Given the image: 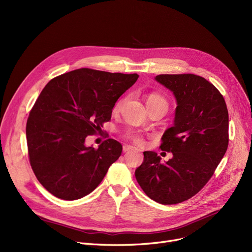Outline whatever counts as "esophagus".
<instances>
[{"label": "esophagus", "instance_id": "esophagus-1", "mask_svg": "<svg viewBox=\"0 0 252 252\" xmlns=\"http://www.w3.org/2000/svg\"><path fill=\"white\" fill-rule=\"evenodd\" d=\"M131 150H136V148L133 146H129V145H125L124 146V152H127V151H131Z\"/></svg>", "mask_w": 252, "mask_h": 252}]
</instances>
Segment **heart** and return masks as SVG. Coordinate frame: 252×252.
<instances>
[{
    "mask_svg": "<svg viewBox=\"0 0 252 252\" xmlns=\"http://www.w3.org/2000/svg\"><path fill=\"white\" fill-rule=\"evenodd\" d=\"M125 102H126V98H123V99L119 100V101L115 104V106H114V111L117 112V111L121 110V108L123 107V105L125 104ZM146 104H147V106L155 105V104H164L165 106H167L166 100H165L163 97H161L160 95L155 94V93H152V94H149V95L147 96ZM126 136H127L130 140H133L136 144H139V145L143 144V138H142V136L139 135V134H137V133H134V131H128Z\"/></svg>",
    "mask_w": 252,
    "mask_h": 252,
    "instance_id": "obj_1",
    "label": "heart"
}]
</instances>
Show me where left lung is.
I'll return each mask as SVG.
<instances>
[{
	"label": "left lung",
	"instance_id": "8db88e82",
	"mask_svg": "<svg viewBox=\"0 0 252 252\" xmlns=\"http://www.w3.org/2000/svg\"><path fill=\"white\" fill-rule=\"evenodd\" d=\"M155 81L174 93V126L161 138L160 149L173 153L168 161L144 152L135 176L142 190L160 204L190 199L213 177L229 144V113L220 91L191 73L159 74Z\"/></svg>",
	"mask_w": 252,
	"mask_h": 252
}]
</instances>
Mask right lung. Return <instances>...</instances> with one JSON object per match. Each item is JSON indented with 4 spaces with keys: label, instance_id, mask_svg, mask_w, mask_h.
Here are the masks:
<instances>
[{
    "label": "right lung",
    "instance_id": "obj_1",
    "mask_svg": "<svg viewBox=\"0 0 252 252\" xmlns=\"http://www.w3.org/2000/svg\"><path fill=\"white\" fill-rule=\"evenodd\" d=\"M138 77L79 68L46 85L30 112L26 140L32 168L47 191L76 200L98 187L123 146L107 139L95 149L86 146V138L101 133L115 102Z\"/></svg>",
    "mask_w": 252,
    "mask_h": 252
}]
</instances>
